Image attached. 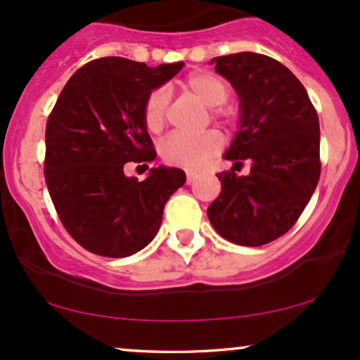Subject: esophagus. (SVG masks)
<instances>
[{
	"mask_svg": "<svg viewBox=\"0 0 360 360\" xmlns=\"http://www.w3.org/2000/svg\"><path fill=\"white\" fill-rule=\"evenodd\" d=\"M196 174H194V172H188V174H186V183L188 184H193L194 181H196Z\"/></svg>",
	"mask_w": 360,
	"mask_h": 360,
	"instance_id": "1",
	"label": "esophagus"
}]
</instances>
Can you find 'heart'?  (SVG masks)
<instances>
[{
    "mask_svg": "<svg viewBox=\"0 0 360 360\" xmlns=\"http://www.w3.org/2000/svg\"><path fill=\"white\" fill-rule=\"evenodd\" d=\"M181 89L189 96L208 106V118L223 127L237 122V110L230 105V84L218 74L210 71H193L181 81ZM169 94L164 88L152 89L142 106L143 125L152 134H159L167 123ZM223 139L218 131L208 130L201 135L172 134L160 146V157L167 166L200 171L214 155L220 154Z\"/></svg>",
    "mask_w": 360,
    "mask_h": 360,
    "instance_id": "heart-1",
    "label": "heart"
}]
</instances>
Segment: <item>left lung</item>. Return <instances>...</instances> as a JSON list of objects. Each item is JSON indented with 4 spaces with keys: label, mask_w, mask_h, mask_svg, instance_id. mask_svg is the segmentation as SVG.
Here are the masks:
<instances>
[{
    "label": "left lung",
    "mask_w": 360,
    "mask_h": 360,
    "mask_svg": "<svg viewBox=\"0 0 360 360\" xmlns=\"http://www.w3.org/2000/svg\"><path fill=\"white\" fill-rule=\"evenodd\" d=\"M240 96V127L225 159L252 164L249 176L220 172L221 193L208 218L226 240L259 247L298 221L320 179V122L307 89L286 65L264 53L212 59Z\"/></svg>",
    "instance_id": "1"
}]
</instances>
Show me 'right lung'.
<instances>
[{
	"label": "right lung",
	"instance_id": "add662e5",
	"mask_svg": "<svg viewBox=\"0 0 360 360\" xmlns=\"http://www.w3.org/2000/svg\"><path fill=\"white\" fill-rule=\"evenodd\" d=\"M181 68L183 62L148 68L101 57L77 69L60 91L45 127L44 174L62 225L82 249L128 257L159 232L164 206L184 184V171L157 167L137 181L123 167L154 162L142 106Z\"/></svg>",
	"mask_w": 360,
	"mask_h": 360
}]
</instances>
